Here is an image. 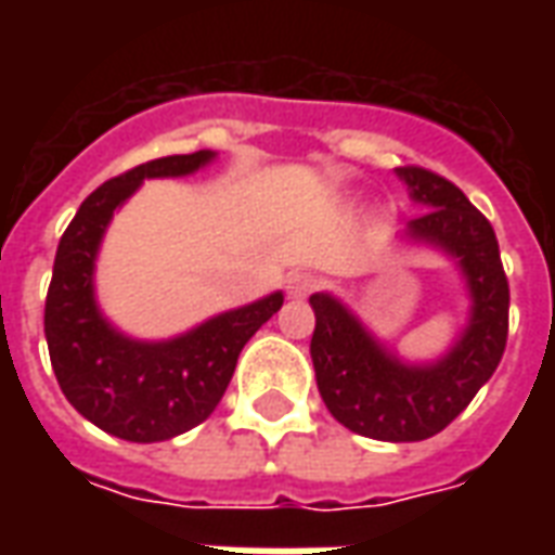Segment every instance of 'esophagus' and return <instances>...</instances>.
I'll list each match as a JSON object with an SVG mask.
<instances>
[{"instance_id":"esophagus-1","label":"esophagus","mask_w":555,"mask_h":555,"mask_svg":"<svg viewBox=\"0 0 555 555\" xmlns=\"http://www.w3.org/2000/svg\"><path fill=\"white\" fill-rule=\"evenodd\" d=\"M314 288V279L309 273H291L288 276V294L294 300H302V297H309Z\"/></svg>"}]
</instances>
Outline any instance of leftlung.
I'll list each match as a JSON object with an SVG mask.
<instances>
[{"mask_svg":"<svg viewBox=\"0 0 555 555\" xmlns=\"http://www.w3.org/2000/svg\"><path fill=\"white\" fill-rule=\"evenodd\" d=\"M425 214L398 237L446 255L464 279L469 314L437 360L410 362L362 324L336 294L318 291L312 362L318 392L345 428L384 442L440 434L496 372L508 338V279L490 222L452 181L418 166L396 169Z\"/></svg>","mask_w":555,"mask_h":555,"instance_id":"obj_1","label":"left lung"}]
</instances>
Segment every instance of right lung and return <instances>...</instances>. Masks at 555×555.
Returning a JSON list of instances; mask_svg holds the SVG:
<instances>
[{"label":"right lung","mask_w":555,"mask_h":555,"mask_svg":"<svg viewBox=\"0 0 555 555\" xmlns=\"http://www.w3.org/2000/svg\"><path fill=\"white\" fill-rule=\"evenodd\" d=\"M217 151L142 163L79 205L55 253L43 333L55 380L77 413L130 442H163L202 425L229 389L243 345L282 309V291L207 318L171 338H133L101 312L94 267L115 210L151 178H186Z\"/></svg>","instance_id":"obj_1"}]
</instances>
